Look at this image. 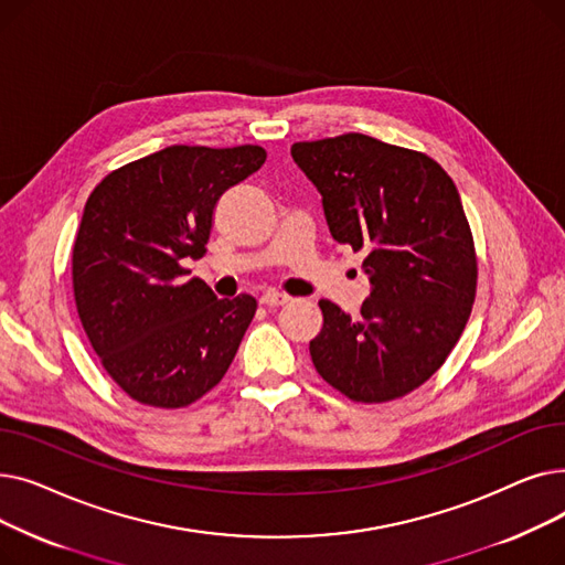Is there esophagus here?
<instances>
[{"mask_svg":"<svg viewBox=\"0 0 565 565\" xmlns=\"http://www.w3.org/2000/svg\"><path fill=\"white\" fill-rule=\"evenodd\" d=\"M288 302H290L288 295H284L279 290H267L260 295V305H265V307H284Z\"/></svg>","mask_w":565,"mask_h":565,"instance_id":"obj_1","label":"esophagus"}]
</instances>
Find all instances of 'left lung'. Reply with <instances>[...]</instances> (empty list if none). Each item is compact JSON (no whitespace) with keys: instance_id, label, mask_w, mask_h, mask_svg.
Here are the masks:
<instances>
[{"instance_id":"left-lung-1","label":"left lung","mask_w":565,"mask_h":565,"mask_svg":"<svg viewBox=\"0 0 565 565\" xmlns=\"http://www.w3.org/2000/svg\"><path fill=\"white\" fill-rule=\"evenodd\" d=\"M290 156L322 194L334 241L366 256L371 284L360 316L318 302L313 366L354 403L407 396L447 362L477 298V249L451 175L360 132L295 141Z\"/></svg>"}]
</instances>
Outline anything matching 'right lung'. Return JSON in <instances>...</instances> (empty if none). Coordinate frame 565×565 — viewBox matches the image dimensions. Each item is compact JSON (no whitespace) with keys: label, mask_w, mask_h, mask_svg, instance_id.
<instances>
[{"label":"right lung","mask_w":565,"mask_h":565,"mask_svg":"<svg viewBox=\"0 0 565 565\" xmlns=\"http://www.w3.org/2000/svg\"><path fill=\"white\" fill-rule=\"evenodd\" d=\"M260 146H167L107 173L73 245V292L88 343L132 401L175 409L228 371L256 313L217 300L183 258H201L220 196L258 171Z\"/></svg>","instance_id":"add662e5"}]
</instances>
